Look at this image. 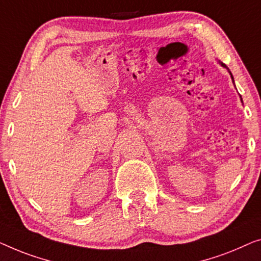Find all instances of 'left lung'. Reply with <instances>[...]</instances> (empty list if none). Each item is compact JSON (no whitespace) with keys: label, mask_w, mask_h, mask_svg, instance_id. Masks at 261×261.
Here are the masks:
<instances>
[{"label":"left lung","mask_w":261,"mask_h":261,"mask_svg":"<svg viewBox=\"0 0 261 261\" xmlns=\"http://www.w3.org/2000/svg\"><path fill=\"white\" fill-rule=\"evenodd\" d=\"M221 65L223 66V67H226V65L225 64H222V62H221ZM230 73V72H229ZM230 76H232V79H233V75H232V73H230Z\"/></svg>","instance_id":"obj_1"}]
</instances>
